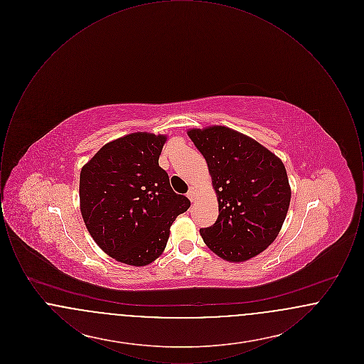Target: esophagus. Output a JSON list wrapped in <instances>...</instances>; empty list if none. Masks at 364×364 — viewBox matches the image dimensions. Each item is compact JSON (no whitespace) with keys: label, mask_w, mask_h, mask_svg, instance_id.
I'll use <instances>...</instances> for the list:
<instances>
[{"label":"esophagus","mask_w":364,"mask_h":364,"mask_svg":"<svg viewBox=\"0 0 364 364\" xmlns=\"http://www.w3.org/2000/svg\"><path fill=\"white\" fill-rule=\"evenodd\" d=\"M196 193H198L196 187H191L188 193H187V196H188V199H190L191 202H193V200L196 199Z\"/></svg>","instance_id":"34e87169"}]
</instances>
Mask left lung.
Listing matches in <instances>:
<instances>
[{
	"label": "left lung",
	"instance_id": "obj_1",
	"mask_svg": "<svg viewBox=\"0 0 364 364\" xmlns=\"http://www.w3.org/2000/svg\"><path fill=\"white\" fill-rule=\"evenodd\" d=\"M187 134L206 159L218 200L215 224L200 229L203 242L229 262L259 255L276 240L291 203L282 161L255 139L224 125Z\"/></svg>",
	"mask_w": 364,
	"mask_h": 364
}]
</instances>
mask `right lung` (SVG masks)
Masks as SVG:
<instances>
[{
	"instance_id": "1",
	"label": "right lung",
	"mask_w": 364,
	"mask_h": 364,
	"mask_svg": "<svg viewBox=\"0 0 364 364\" xmlns=\"http://www.w3.org/2000/svg\"><path fill=\"white\" fill-rule=\"evenodd\" d=\"M166 135L134 132L101 147L80 172V213L100 248L147 266L164 252L176 217L191 206L158 165Z\"/></svg>"
}]
</instances>
